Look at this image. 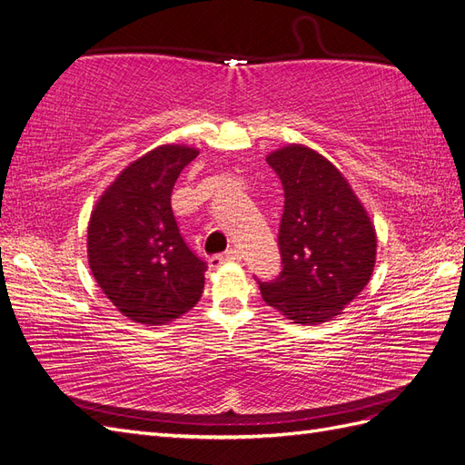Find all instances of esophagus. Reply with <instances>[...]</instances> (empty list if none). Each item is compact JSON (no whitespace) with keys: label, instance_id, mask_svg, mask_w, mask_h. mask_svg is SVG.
I'll list each match as a JSON object with an SVG mask.
<instances>
[{"label":"esophagus","instance_id":"esophagus-1","mask_svg":"<svg viewBox=\"0 0 465 465\" xmlns=\"http://www.w3.org/2000/svg\"><path fill=\"white\" fill-rule=\"evenodd\" d=\"M241 260H242V252L236 250V248H231V250L224 252V254L211 256V258H209V265H211V267H219V265L227 263V262H241Z\"/></svg>","mask_w":465,"mask_h":465}]
</instances>
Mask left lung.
Masks as SVG:
<instances>
[{
	"label": "left lung",
	"mask_w": 465,
	"mask_h": 465,
	"mask_svg": "<svg viewBox=\"0 0 465 465\" xmlns=\"http://www.w3.org/2000/svg\"><path fill=\"white\" fill-rule=\"evenodd\" d=\"M285 192L277 244L281 272L256 281L263 301L311 326L340 314L367 287L374 270L376 232L341 173L304 145L265 159Z\"/></svg>",
	"instance_id": "1"
}]
</instances>
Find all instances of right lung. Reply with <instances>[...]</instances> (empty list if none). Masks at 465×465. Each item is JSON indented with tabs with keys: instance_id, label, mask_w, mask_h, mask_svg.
<instances>
[{
	"instance_id": "add662e5",
	"label": "right lung",
	"mask_w": 465,
	"mask_h": 465,
	"mask_svg": "<svg viewBox=\"0 0 465 465\" xmlns=\"http://www.w3.org/2000/svg\"><path fill=\"white\" fill-rule=\"evenodd\" d=\"M198 151L163 145L116 178L89 221V265L98 287L134 322H171L198 304L207 263L180 234L171 195Z\"/></svg>"
}]
</instances>
